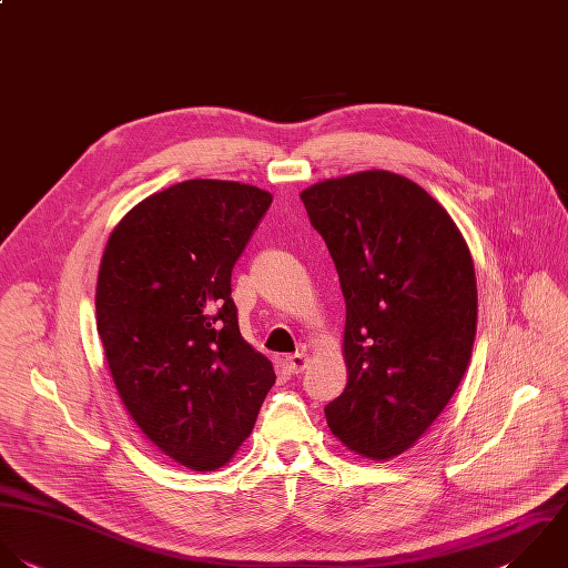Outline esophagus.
Segmentation results:
<instances>
[{
    "label": "esophagus",
    "instance_id": "esophagus-1",
    "mask_svg": "<svg viewBox=\"0 0 568 568\" xmlns=\"http://www.w3.org/2000/svg\"><path fill=\"white\" fill-rule=\"evenodd\" d=\"M283 365H285V369H287V374H292V376H298V374H303V372L307 369V365H310V358H307L305 354H294V356L285 358V361H283Z\"/></svg>",
    "mask_w": 568,
    "mask_h": 568
}]
</instances>
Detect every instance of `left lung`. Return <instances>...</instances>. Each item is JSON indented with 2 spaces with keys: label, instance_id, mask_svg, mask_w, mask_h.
I'll return each mask as SVG.
<instances>
[{
  "label": "left lung",
  "instance_id": "8db88e82",
  "mask_svg": "<svg viewBox=\"0 0 568 568\" xmlns=\"http://www.w3.org/2000/svg\"><path fill=\"white\" fill-rule=\"evenodd\" d=\"M345 296L347 387L325 407L354 454L389 460L418 443L456 394L476 338L471 252L418 183L367 170L301 192Z\"/></svg>",
  "mask_w": 568,
  "mask_h": 568
}]
</instances>
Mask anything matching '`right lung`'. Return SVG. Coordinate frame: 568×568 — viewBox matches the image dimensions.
<instances>
[{
    "mask_svg": "<svg viewBox=\"0 0 568 568\" xmlns=\"http://www.w3.org/2000/svg\"><path fill=\"white\" fill-rule=\"evenodd\" d=\"M272 203L192 179L134 205L97 278V332L132 420L174 463L214 471L250 436L276 374L241 332L232 267Z\"/></svg>",
    "mask_w": 568,
    "mask_h": 568,
    "instance_id": "right-lung-1",
    "label": "right lung"
}]
</instances>
